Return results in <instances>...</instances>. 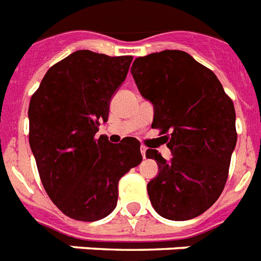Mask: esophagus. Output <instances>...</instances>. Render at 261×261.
I'll use <instances>...</instances> for the list:
<instances>
[{
    "label": "esophagus",
    "instance_id": "34e87169",
    "mask_svg": "<svg viewBox=\"0 0 261 261\" xmlns=\"http://www.w3.org/2000/svg\"><path fill=\"white\" fill-rule=\"evenodd\" d=\"M141 154H143V157L145 159V154H146V148L145 146H141Z\"/></svg>",
    "mask_w": 261,
    "mask_h": 261
}]
</instances>
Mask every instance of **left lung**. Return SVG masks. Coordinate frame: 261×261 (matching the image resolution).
I'll list each match as a JSON object with an SVG mask.
<instances>
[{
	"label": "left lung",
	"instance_id": "obj_1",
	"mask_svg": "<svg viewBox=\"0 0 261 261\" xmlns=\"http://www.w3.org/2000/svg\"><path fill=\"white\" fill-rule=\"evenodd\" d=\"M139 92L153 105L152 128L161 129L172 159L156 149L159 173L148 195L160 216L181 221L215 204L227 181L238 135L233 102L216 74L182 50L136 58L130 68Z\"/></svg>",
	"mask_w": 261,
	"mask_h": 261
}]
</instances>
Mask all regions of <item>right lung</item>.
<instances>
[{"label": "right lung", "mask_w": 261, "mask_h": 261, "mask_svg": "<svg viewBox=\"0 0 261 261\" xmlns=\"http://www.w3.org/2000/svg\"><path fill=\"white\" fill-rule=\"evenodd\" d=\"M132 62L77 50L49 69L29 104V144L45 191L64 215L107 217L117 205L118 180L141 163L136 139L97 137Z\"/></svg>", "instance_id": "add662e5"}]
</instances>
